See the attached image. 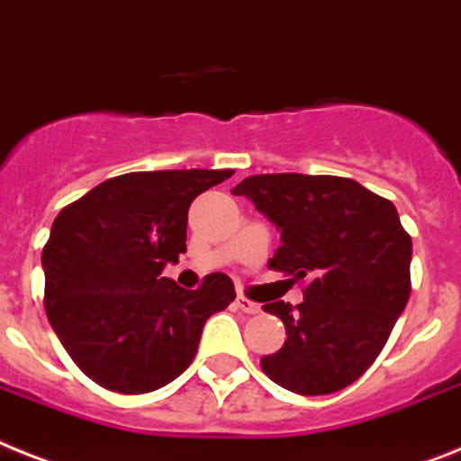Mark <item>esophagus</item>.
Listing matches in <instances>:
<instances>
[{"mask_svg":"<svg viewBox=\"0 0 461 461\" xmlns=\"http://www.w3.org/2000/svg\"><path fill=\"white\" fill-rule=\"evenodd\" d=\"M237 307L241 309V312H246V314H258V312H260V304L253 303V300H249V297H243V295L237 297Z\"/></svg>","mask_w":461,"mask_h":461,"instance_id":"esophagus-1","label":"esophagus"}]
</instances>
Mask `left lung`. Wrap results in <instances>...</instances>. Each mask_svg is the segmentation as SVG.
<instances>
[{
    "instance_id": "obj_1",
    "label": "left lung",
    "mask_w": 461,
    "mask_h": 461,
    "mask_svg": "<svg viewBox=\"0 0 461 461\" xmlns=\"http://www.w3.org/2000/svg\"><path fill=\"white\" fill-rule=\"evenodd\" d=\"M231 194L249 196L281 231L274 272L304 281V303H267L285 326L265 375L303 396L356 382L380 356L410 297L412 241L389 199L349 177L250 176Z\"/></svg>"
}]
</instances>
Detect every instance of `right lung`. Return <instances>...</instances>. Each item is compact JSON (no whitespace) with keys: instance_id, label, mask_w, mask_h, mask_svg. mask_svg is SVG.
Segmentation results:
<instances>
[{"instance_id":"obj_1","label":"right lung","mask_w":461,"mask_h":461,"mask_svg":"<svg viewBox=\"0 0 461 461\" xmlns=\"http://www.w3.org/2000/svg\"><path fill=\"white\" fill-rule=\"evenodd\" d=\"M231 173H126L58 212L41 253L46 316L95 384L147 393L173 382L194 361L208 316L237 297L227 274L196 290L161 276L187 250L192 201Z\"/></svg>"}]
</instances>
